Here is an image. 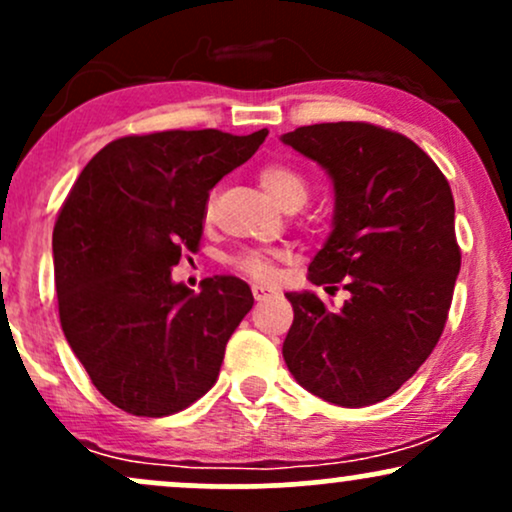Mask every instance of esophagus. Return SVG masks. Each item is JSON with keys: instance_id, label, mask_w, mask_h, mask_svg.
Returning <instances> with one entry per match:
<instances>
[{"instance_id": "obj_1", "label": "esophagus", "mask_w": 512, "mask_h": 512, "mask_svg": "<svg viewBox=\"0 0 512 512\" xmlns=\"http://www.w3.org/2000/svg\"><path fill=\"white\" fill-rule=\"evenodd\" d=\"M252 296H255V301H269V298L276 296V291L269 289V286L255 284V286H252Z\"/></svg>"}]
</instances>
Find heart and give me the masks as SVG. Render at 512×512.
<instances>
[{
    "mask_svg": "<svg viewBox=\"0 0 512 512\" xmlns=\"http://www.w3.org/2000/svg\"><path fill=\"white\" fill-rule=\"evenodd\" d=\"M262 190L279 204L281 209L289 207H303L308 199L310 185L308 178L298 168L289 166V163H267L257 173ZM207 216L214 211V197L207 202ZM281 260V252L276 250H240L228 260L238 274L250 276L255 281H272L276 276V262Z\"/></svg>",
    "mask_w": 512,
    "mask_h": 512,
    "instance_id": "b5f03b06",
    "label": "heart"
}]
</instances>
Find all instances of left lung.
<instances>
[{"label": "left lung", "instance_id": "obj_1", "mask_svg": "<svg viewBox=\"0 0 512 512\" xmlns=\"http://www.w3.org/2000/svg\"><path fill=\"white\" fill-rule=\"evenodd\" d=\"M281 142L334 185L332 233L308 279L349 291L342 310L313 291L286 293L284 361L325 402H383L431 356L448 320L462 260L450 185L411 139L368 122L298 127Z\"/></svg>", "mask_w": 512, "mask_h": 512}]
</instances>
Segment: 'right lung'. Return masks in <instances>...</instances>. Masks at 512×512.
<instances>
[{
    "label": "right lung",
    "mask_w": 512,
    "mask_h": 512,
    "mask_svg": "<svg viewBox=\"0 0 512 512\" xmlns=\"http://www.w3.org/2000/svg\"><path fill=\"white\" fill-rule=\"evenodd\" d=\"M267 134H129L103 146L64 199L52 231L62 332L96 390L127 414H175L219 378L255 303L250 286L211 276L195 293L170 269L199 248L211 187Z\"/></svg>",
    "instance_id": "right-lung-1"
}]
</instances>
